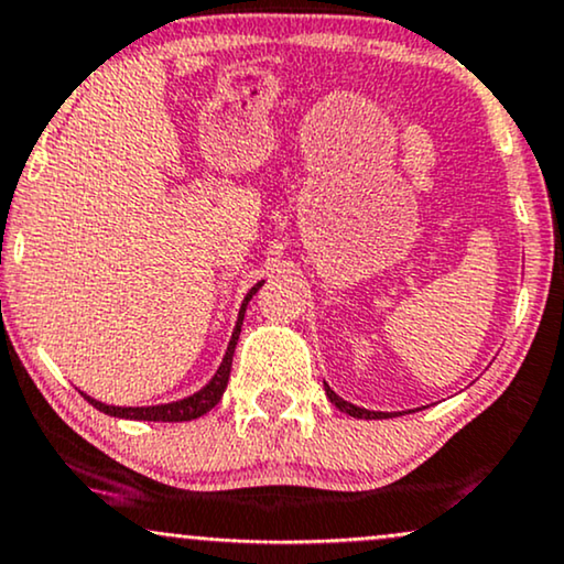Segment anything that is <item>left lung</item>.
Segmentation results:
<instances>
[{
  "label": "left lung",
  "instance_id": "8db88e82",
  "mask_svg": "<svg viewBox=\"0 0 564 564\" xmlns=\"http://www.w3.org/2000/svg\"><path fill=\"white\" fill-rule=\"evenodd\" d=\"M324 389H326V398L332 400V405L339 408V410H343V413H347V415H352V419H366V421H371V419H389V415H394V413H381V410H366V408L352 405V402H347V400L339 398V394H337L335 389H332L329 384H326V381H324Z\"/></svg>",
  "mask_w": 564,
  "mask_h": 564
}]
</instances>
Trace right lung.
Instances as JSON below:
<instances>
[{"instance_id":"add662e5","label":"right lung","mask_w":564,"mask_h":564,"mask_svg":"<svg viewBox=\"0 0 564 564\" xmlns=\"http://www.w3.org/2000/svg\"><path fill=\"white\" fill-rule=\"evenodd\" d=\"M261 284H263V280L256 282L253 288L248 290L246 301H242V305H240L238 322H235L232 337H229L227 352H225V358H221L217 373H214L212 381H208L206 387H200L198 392H193L191 398H183V400H175V402H164V405L120 408V405H107V402H99V400L88 398L86 392H80V394H83V398H86L96 410H101V413H107V415H115V419H128V421H164V423H180V421L200 419V415L208 413V410H212V408L217 405V402L221 400V394H225L227 381H229V371H232L235 345H238V337H240V329H242V316H246V305H248L250 297L256 295V290H259Z\"/></svg>"}]
</instances>
